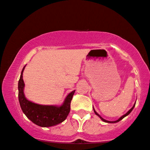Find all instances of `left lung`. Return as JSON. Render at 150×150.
I'll list each match as a JSON object with an SVG mask.
<instances>
[{"mask_svg":"<svg viewBox=\"0 0 150 150\" xmlns=\"http://www.w3.org/2000/svg\"><path fill=\"white\" fill-rule=\"evenodd\" d=\"M135 105H136V103H135V104L133 105V107H132L131 108H130V110H129L128 111H127V113H126L125 114H124V115H123V116H122V117H120V119H118V120H116V121H108V120H104V119H103V117H101V116H100V114H97V112H96V110H94V108H93V109H94V113H95V114H96V115H97V116H98V117H100V119H101V120H103V122H107V123H116V122H120V120H122L123 118H125V117H127V115H129V114H130V112H131L132 110H133V109L134 108V107H135Z\"/></svg>","mask_w":150,"mask_h":150,"instance_id":"obj_1","label":"left lung"}]
</instances>
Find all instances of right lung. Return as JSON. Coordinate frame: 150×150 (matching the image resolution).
I'll list each match as a JSON object with an SVG mask.
<instances>
[{
    "mask_svg": "<svg viewBox=\"0 0 150 150\" xmlns=\"http://www.w3.org/2000/svg\"><path fill=\"white\" fill-rule=\"evenodd\" d=\"M25 67V66L23 68L18 82V99L25 115L35 125L42 127L57 125L64 121L70 111V103L75 90L68 94L61 105H40L33 103L28 100L24 94L25 83L23 74Z\"/></svg>",
    "mask_w": 150,
    "mask_h": 150,
    "instance_id": "add662e5",
    "label": "right lung"
}]
</instances>
